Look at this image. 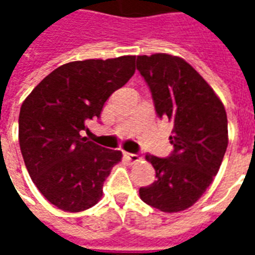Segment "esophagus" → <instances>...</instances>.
Masks as SVG:
<instances>
[{
    "instance_id": "34e87169",
    "label": "esophagus",
    "mask_w": 255,
    "mask_h": 255,
    "mask_svg": "<svg viewBox=\"0 0 255 255\" xmlns=\"http://www.w3.org/2000/svg\"><path fill=\"white\" fill-rule=\"evenodd\" d=\"M124 157L126 160L129 161V162H138L140 160V157L138 154H132V153H124Z\"/></svg>"
}]
</instances>
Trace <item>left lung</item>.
I'll list each match as a JSON object with an SVG mask.
<instances>
[{"instance_id":"obj_1","label":"left lung","mask_w":255,"mask_h":255,"mask_svg":"<svg viewBox=\"0 0 255 255\" xmlns=\"http://www.w3.org/2000/svg\"><path fill=\"white\" fill-rule=\"evenodd\" d=\"M136 69L151 91L157 116L173 123V151L166 158L146 154L157 180L139 188V195L161 212H182L202 197L223 162L228 146L224 105L183 58L138 56Z\"/></svg>"}]
</instances>
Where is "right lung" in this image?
Here are the masks:
<instances>
[{
	"label": "right lung",
	"instance_id": "obj_1",
	"mask_svg": "<svg viewBox=\"0 0 255 255\" xmlns=\"http://www.w3.org/2000/svg\"><path fill=\"white\" fill-rule=\"evenodd\" d=\"M135 56L64 64L49 73L20 108L19 143L32 182L49 202L82 212L102 197L122 151L80 135L100 119L108 98L135 73Z\"/></svg>",
	"mask_w": 255,
	"mask_h": 255
}]
</instances>
